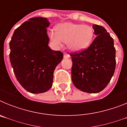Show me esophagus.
Wrapping results in <instances>:
<instances>
[{
  "label": "esophagus",
  "instance_id": "34e87169",
  "mask_svg": "<svg viewBox=\"0 0 127 127\" xmlns=\"http://www.w3.org/2000/svg\"><path fill=\"white\" fill-rule=\"evenodd\" d=\"M64 58H70V55H69V54L64 53Z\"/></svg>",
  "mask_w": 127,
  "mask_h": 127
}]
</instances>
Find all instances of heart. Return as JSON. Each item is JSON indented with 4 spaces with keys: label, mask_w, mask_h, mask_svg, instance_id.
<instances>
[{
    "label": "heart",
    "mask_w": 127,
    "mask_h": 127,
    "mask_svg": "<svg viewBox=\"0 0 127 127\" xmlns=\"http://www.w3.org/2000/svg\"><path fill=\"white\" fill-rule=\"evenodd\" d=\"M57 31H51L50 33L53 43L57 46H61L63 42H65L69 50L74 52L86 49L94 37V30L87 25L63 23L58 25Z\"/></svg>",
    "instance_id": "heart-1"
}]
</instances>
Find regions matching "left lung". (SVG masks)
Masks as SVG:
<instances>
[{
    "mask_svg": "<svg viewBox=\"0 0 127 127\" xmlns=\"http://www.w3.org/2000/svg\"><path fill=\"white\" fill-rule=\"evenodd\" d=\"M96 35L86 50L70 54L72 81L82 92L95 94L107 86L116 68L114 41L102 26L93 25Z\"/></svg>",
    "mask_w": 127,
    "mask_h": 127,
    "instance_id": "obj_1",
    "label": "left lung"
}]
</instances>
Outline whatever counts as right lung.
<instances>
[{"mask_svg":"<svg viewBox=\"0 0 127 127\" xmlns=\"http://www.w3.org/2000/svg\"><path fill=\"white\" fill-rule=\"evenodd\" d=\"M46 18L35 17L14 30L9 42V58L14 75L24 89L32 94L46 92L52 86L53 72L63 53L48 46Z\"/></svg>","mask_w":127,"mask_h":127,"instance_id":"add662e5","label":"right lung"}]
</instances>
